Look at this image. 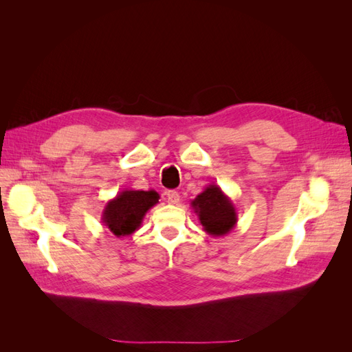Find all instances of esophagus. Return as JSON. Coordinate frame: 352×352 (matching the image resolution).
<instances>
[{"mask_svg":"<svg viewBox=\"0 0 352 352\" xmlns=\"http://www.w3.org/2000/svg\"><path fill=\"white\" fill-rule=\"evenodd\" d=\"M166 197H167L168 204H177L180 199V195H179V192H176V190H167Z\"/></svg>","mask_w":352,"mask_h":352,"instance_id":"esophagus-1","label":"esophagus"}]
</instances>
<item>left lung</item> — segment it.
Listing matches in <instances>:
<instances>
[{"mask_svg": "<svg viewBox=\"0 0 352 352\" xmlns=\"http://www.w3.org/2000/svg\"><path fill=\"white\" fill-rule=\"evenodd\" d=\"M190 207L198 216L202 229L211 236L228 235L238 223L236 208L232 199L216 184L208 185L190 201Z\"/></svg>", "mask_w": 352, "mask_h": 352, "instance_id": "left-lung-1", "label": "left lung"}]
</instances>
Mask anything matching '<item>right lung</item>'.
<instances>
[{
	"label": "right lung",
	"instance_id": "obj_1",
	"mask_svg": "<svg viewBox=\"0 0 352 352\" xmlns=\"http://www.w3.org/2000/svg\"><path fill=\"white\" fill-rule=\"evenodd\" d=\"M160 199L155 190L123 189L105 204L101 223L117 238L129 236L141 228V223Z\"/></svg>",
	"mask_w": 352,
	"mask_h": 352
}]
</instances>
